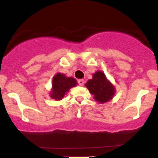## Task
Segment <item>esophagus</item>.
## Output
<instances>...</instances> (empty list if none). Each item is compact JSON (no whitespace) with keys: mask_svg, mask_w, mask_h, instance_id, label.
I'll list each match as a JSON object with an SVG mask.
<instances>
[{"mask_svg":"<svg viewBox=\"0 0 158 158\" xmlns=\"http://www.w3.org/2000/svg\"><path fill=\"white\" fill-rule=\"evenodd\" d=\"M78 83H79V85L82 86V85H84V83H85V80H84V79H79V80H78Z\"/></svg>","mask_w":158,"mask_h":158,"instance_id":"obj_1","label":"esophagus"}]
</instances>
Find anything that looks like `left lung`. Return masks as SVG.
Segmentation results:
<instances>
[{
  "mask_svg": "<svg viewBox=\"0 0 158 158\" xmlns=\"http://www.w3.org/2000/svg\"><path fill=\"white\" fill-rule=\"evenodd\" d=\"M89 91L94 95L97 102L104 103L111 99L114 94V86L107 80L106 75L101 71H97L93 75V79H89L85 84Z\"/></svg>",
  "mask_w": 158,
  "mask_h": 158,
  "instance_id": "left-lung-1",
  "label": "left lung"
}]
</instances>
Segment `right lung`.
<instances>
[{
  "instance_id": "1",
  "label": "right lung",
  "mask_w": 158,
  "mask_h": 158,
  "mask_svg": "<svg viewBox=\"0 0 158 158\" xmlns=\"http://www.w3.org/2000/svg\"><path fill=\"white\" fill-rule=\"evenodd\" d=\"M77 85V80L73 78L66 77L64 74L57 73L52 79V88L50 96L56 100H61L69 90Z\"/></svg>"
}]
</instances>
